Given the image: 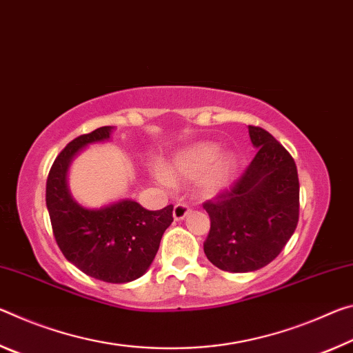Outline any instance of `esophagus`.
Masks as SVG:
<instances>
[{"instance_id":"esophagus-1","label":"esophagus","mask_w":353,"mask_h":353,"mask_svg":"<svg viewBox=\"0 0 353 353\" xmlns=\"http://www.w3.org/2000/svg\"><path fill=\"white\" fill-rule=\"evenodd\" d=\"M190 212V208L186 203H176L173 206V219L175 221H183Z\"/></svg>"}]
</instances>
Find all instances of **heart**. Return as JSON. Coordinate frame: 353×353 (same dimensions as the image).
Returning <instances> with one entry per match:
<instances>
[{"label":"heart","mask_w":353,"mask_h":353,"mask_svg":"<svg viewBox=\"0 0 353 353\" xmlns=\"http://www.w3.org/2000/svg\"><path fill=\"white\" fill-rule=\"evenodd\" d=\"M221 148L216 143L203 142L197 145L183 150L173 158L169 175L180 180H197L216 162ZM215 165V164H214ZM213 166V165H212ZM234 169V158L231 154H225L219 158L216 164L203 176L200 183V190L205 195H214L225 184H227L231 172ZM165 172H158V180L163 184H170V178Z\"/></svg>","instance_id":"obj_1"}]
</instances>
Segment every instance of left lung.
Returning a JSON list of instances; mask_svg holds the SVG:
<instances>
[{"instance_id":"1","label":"left lung","mask_w":353,"mask_h":353,"mask_svg":"<svg viewBox=\"0 0 353 353\" xmlns=\"http://www.w3.org/2000/svg\"><path fill=\"white\" fill-rule=\"evenodd\" d=\"M258 148L244 173L203 208L211 228L206 258L227 272H252L280 255L299 223V175L290 152L259 126L248 125Z\"/></svg>"}]
</instances>
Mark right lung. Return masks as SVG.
Wrapping results in <instances>:
<instances>
[{"label":"right lung","mask_w":353,"mask_h":353,"mask_svg":"<svg viewBox=\"0 0 353 353\" xmlns=\"http://www.w3.org/2000/svg\"><path fill=\"white\" fill-rule=\"evenodd\" d=\"M111 126L73 139L57 154L46 180V208L62 255L85 275L108 283H128L147 272L164 231L173 222V206L148 211L122 200L101 210H85L67 189L73 156L89 143L106 141Z\"/></svg>","instance_id":"obj_1"}]
</instances>
